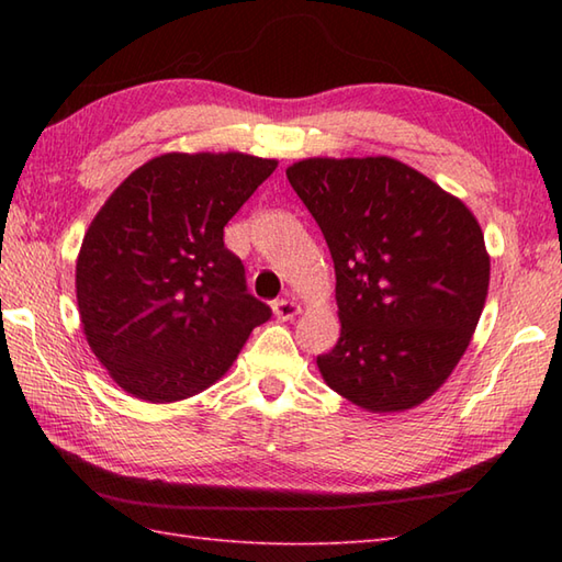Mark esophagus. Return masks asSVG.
Masks as SVG:
<instances>
[{
	"label": "esophagus",
	"mask_w": 562,
	"mask_h": 562,
	"mask_svg": "<svg viewBox=\"0 0 562 562\" xmlns=\"http://www.w3.org/2000/svg\"><path fill=\"white\" fill-rule=\"evenodd\" d=\"M272 312L280 321H292L296 314L302 312V306L292 300H278L272 304Z\"/></svg>",
	"instance_id": "obj_1"
}]
</instances>
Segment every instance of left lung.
Wrapping results in <instances>:
<instances>
[{"label":"left lung","instance_id":"1","mask_svg":"<svg viewBox=\"0 0 562 562\" xmlns=\"http://www.w3.org/2000/svg\"><path fill=\"white\" fill-rule=\"evenodd\" d=\"M288 178L336 266L340 338L316 357L321 376L364 411L415 408L479 326L491 282L481 224L391 157L304 159Z\"/></svg>","mask_w":562,"mask_h":562}]
</instances>
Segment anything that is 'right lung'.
Returning <instances> with one entry per match:
<instances>
[{"label":"right lung","mask_w":562,"mask_h":562,"mask_svg":"<svg viewBox=\"0 0 562 562\" xmlns=\"http://www.w3.org/2000/svg\"><path fill=\"white\" fill-rule=\"evenodd\" d=\"M274 169L241 151L161 154L93 217L77 304L89 348L123 391L149 403L195 396L272 316L248 294L224 226Z\"/></svg>","instance_id":"obj_1"}]
</instances>
